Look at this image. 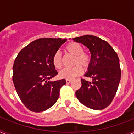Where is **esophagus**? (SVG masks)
I'll return each instance as SVG.
<instances>
[{"label": "esophagus", "mask_w": 134, "mask_h": 134, "mask_svg": "<svg viewBox=\"0 0 134 134\" xmlns=\"http://www.w3.org/2000/svg\"><path fill=\"white\" fill-rule=\"evenodd\" d=\"M66 83H67V84H70L71 82H72V80H69V79H66Z\"/></svg>", "instance_id": "obj_1"}]
</instances>
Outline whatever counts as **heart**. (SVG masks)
<instances>
[{"mask_svg": "<svg viewBox=\"0 0 134 134\" xmlns=\"http://www.w3.org/2000/svg\"><path fill=\"white\" fill-rule=\"evenodd\" d=\"M67 53L74 55V64L72 68H64L59 72V77L64 79H73L82 73V68H87L91 64V56L86 53L83 52V48L81 45L76 42L68 43L65 48ZM52 64L56 69H60L62 67V55L59 52L54 53L52 57Z\"/></svg>", "mask_w": 134, "mask_h": 134, "instance_id": "heart-1", "label": "heart"}]
</instances>
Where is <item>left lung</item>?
Segmentation results:
<instances>
[{
    "label": "left lung",
    "instance_id": "left-lung-1",
    "mask_svg": "<svg viewBox=\"0 0 134 134\" xmlns=\"http://www.w3.org/2000/svg\"><path fill=\"white\" fill-rule=\"evenodd\" d=\"M91 52V64L82 86L76 96L82 105L94 110H101L110 105L118 91L121 79L119 60L117 53L106 41L98 37L86 35L73 38Z\"/></svg>",
    "mask_w": 134,
    "mask_h": 134
}]
</instances>
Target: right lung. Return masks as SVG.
Masks as SVG:
<instances>
[{
    "mask_svg": "<svg viewBox=\"0 0 134 134\" xmlns=\"http://www.w3.org/2000/svg\"><path fill=\"white\" fill-rule=\"evenodd\" d=\"M66 41L60 38L36 40L16 56L13 67V81L20 99L30 111H46L58 99L66 80H49L58 74L52 57Z\"/></svg>",
    "mask_w": 134,
    "mask_h": 134,
    "instance_id": "obj_1",
    "label": "right lung"
}]
</instances>
